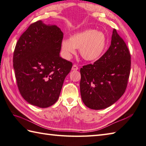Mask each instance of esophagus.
<instances>
[{
    "label": "esophagus",
    "mask_w": 146,
    "mask_h": 146,
    "mask_svg": "<svg viewBox=\"0 0 146 146\" xmlns=\"http://www.w3.org/2000/svg\"><path fill=\"white\" fill-rule=\"evenodd\" d=\"M78 69H79V68H78V67L76 65H74L72 66V70H78Z\"/></svg>",
    "instance_id": "1"
}]
</instances>
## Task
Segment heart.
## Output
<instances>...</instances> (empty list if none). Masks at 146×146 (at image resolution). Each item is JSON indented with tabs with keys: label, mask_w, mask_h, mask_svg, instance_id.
I'll return each mask as SVG.
<instances>
[{
	"label": "heart",
	"mask_w": 146,
	"mask_h": 146,
	"mask_svg": "<svg viewBox=\"0 0 146 146\" xmlns=\"http://www.w3.org/2000/svg\"><path fill=\"white\" fill-rule=\"evenodd\" d=\"M107 44V39L104 32L88 29L72 35L68 40H62L60 48L62 56L65 59L72 58L76 53V49H79L82 58L93 62L102 55Z\"/></svg>",
	"instance_id": "b5f03b06"
}]
</instances>
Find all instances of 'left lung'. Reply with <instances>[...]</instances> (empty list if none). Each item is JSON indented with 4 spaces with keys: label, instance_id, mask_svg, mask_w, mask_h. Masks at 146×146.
Returning a JSON list of instances; mask_svg holds the SVG:
<instances>
[{
    "label": "left lung",
    "instance_id": "obj_1",
    "mask_svg": "<svg viewBox=\"0 0 146 146\" xmlns=\"http://www.w3.org/2000/svg\"><path fill=\"white\" fill-rule=\"evenodd\" d=\"M130 52L116 29L108 50L93 64L81 70L82 100L90 109L100 110L112 106L124 94L131 67Z\"/></svg>",
    "mask_w": 146,
    "mask_h": 146
}]
</instances>
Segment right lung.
Masks as SVG:
<instances>
[{
  "label": "right lung",
  "instance_id": "obj_1",
  "mask_svg": "<svg viewBox=\"0 0 146 146\" xmlns=\"http://www.w3.org/2000/svg\"><path fill=\"white\" fill-rule=\"evenodd\" d=\"M63 32L38 21L16 43L13 68L20 94L31 105L46 108L58 100L72 64L60 56Z\"/></svg>",
  "mask_w": 146,
  "mask_h": 146
}]
</instances>
